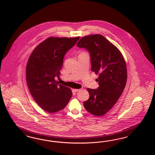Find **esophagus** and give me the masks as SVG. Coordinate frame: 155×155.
Here are the masks:
<instances>
[{"label": "esophagus", "mask_w": 155, "mask_h": 155, "mask_svg": "<svg viewBox=\"0 0 155 155\" xmlns=\"http://www.w3.org/2000/svg\"><path fill=\"white\" fill-rule=\"evenodd\" d=\"M74 90V91H75V92H77V91H80L81 90V89H73Z\"/></svg>", "instance_id": "obj_1"}]
</instances>
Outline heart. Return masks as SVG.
<instances>
[{
    "label": "heart",
    "mask_w": 155,
    "mask_h": 155,
    "mask_svg": "<svg viewBox=\"0 0 155 155\" xmlns=\"http://www.w3.org/2000/svg\"><path fill=\"white\" fill-rule=\"evenodd\" d=\"M82 53H84V52H82Z\"/></svg>",
    "instance_id": "obj_1"
}]
</instances>
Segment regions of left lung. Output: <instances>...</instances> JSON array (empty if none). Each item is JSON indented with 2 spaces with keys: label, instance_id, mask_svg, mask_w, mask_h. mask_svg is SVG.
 Returning a JSON list of instances; mask_svg holds the SVG:
<instances>
[{
  "label": "left lung",
  "instance_id": "obj_1",
  "mask_svg": "<svg viewBox=\"0 0 155 155\" xmlns=\"http://www.w3.org/2000/svg\"><path fill=\"white\" fill-rule=\"evenodd\" d=\"M77 45L89 52L91 70L99 75L98 88H87L89 98L84 102V106L91 114L102 116L117 102L124 89L127 79L126 61L117 47L101 35L85 36Z\"/></svg>",
  "mask_w": 155,
  "mask_h": 155
}]
</instances>
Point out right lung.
Segmentation results:
<instances>
[{"mask_svg": "<svg viewBox=\"0 0 155 155\" xmlns=\"http://www.w3.org/2000/svg\"><path fill=\"white\" fill-rule=\"evenodd\" d=\"M80 37L48 38L37 47L29 57L26 67L28 89L36 102L48 113L59 111L72 97L71 89L57 82L66 53Z\"/></svg>", "mask_w": 155, "mask_h": 155, "instance_id": "right-lung-1", "label": "right lung"}]
</instances>
